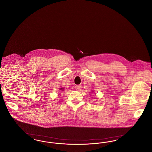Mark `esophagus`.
I'll return each mask as SVG.
<instances>
[{
	"mask_svg": "<svg viewBox=\"0 0 152 152\" xmlns=\"http://www.w3.org/2000/svg\"><path fill=\"white\" fill-rule=\"evenodd\" d=\"M80 88V86H79V85H77V86H75V89L76 90H79Z\"/></svg>",
	"mask_w": 152,
	"mask_h": 152,
	"instance_id": "obj_1",
	"label": "esophagus"
}]
</instances>
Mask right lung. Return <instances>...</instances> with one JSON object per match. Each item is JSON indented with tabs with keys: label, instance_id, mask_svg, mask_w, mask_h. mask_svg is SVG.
Wrapping results in <instances>:
<instances>
[{
	"label": "right lung",
	"instance_id": "1",
	"mask_svg": "<svg viewBox=\"0 0 152 152\" xmlns=\"http://www.w3.org/2000/svg\"><path fill=\"white\" fill-rule=\"evenodd\" d=\"M60 89H61V90H63V88H60Z\"/></svg>",
	"mask_w": 152,
	"mask_h": 152
}]
</instances>
